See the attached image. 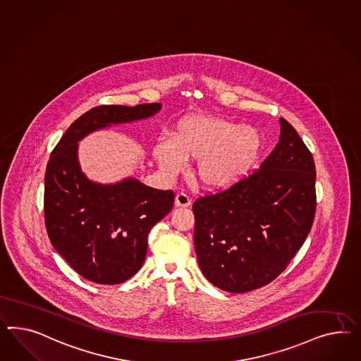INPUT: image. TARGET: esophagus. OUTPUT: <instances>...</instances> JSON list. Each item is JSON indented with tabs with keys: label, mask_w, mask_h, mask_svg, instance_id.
I'll return each mask as SVG.
<instances>
[{
	"label": "esophagus",
	"mask_w": 361,
	"mask_h": 361,
	"mask_svg": "<svg viewBox=\"0 0 361 361\" xmlns=\"http://www.w3.org/2000/svg\"><path fill=\"white\" fill-rule=\"evenodd\" d=\"M190 204H192V200L185 193H178L176 195L175 205L177 207H188Z\"/></svg>",
	"instance_id": "esophagus-1"
}]
</instances>
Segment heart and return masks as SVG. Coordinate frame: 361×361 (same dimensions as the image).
Wrapping results in <instances>:
<instances>
[{
	"instance_id": "b5f03b06",
	"label": "heart",
	"mask_w": 361,
	"mask_h": 361,
	"mask_svg": "<svg viewBox=\"0 0 361 361\" xmlns=\"http://www.w3.org/2000/svg\"><path fill=\"white\" fill-rule=\"evenodd\" d=\"M262 147L263 139L255 127L226 118L190 114L176 122L171 139L156 142L152 154L166 173H177L185 168L186 160H197V181L219 190L247 175Z\"/></svg>"
}]
</instances>
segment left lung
Returning <instances> with one entry per match:
<instances>
[{
	"label": "left lung",
	"mask_w": 361,
	"mask_h": 361,
	"mask_svg": "<svg viewBox=\"0 0 361 361\" xmlns=\"http://www.w3.org/2000/svg\"><path fill=\"white\" fill-rule=\"evenodd\" d=\"M254 173L195 200L198 265L216 288L245 293L273 281L298 252L315 215V166L294 127Z\"/></svg>",
	"instance_id": "obj_1"
}]
</instances>
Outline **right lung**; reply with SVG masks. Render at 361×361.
<instances>
[{"label": "right lung", "instance_id": "right-lung-1", "mask_svg": "<svg viewBox=\"0 0 361 361\" xmlns=\"http://www.w3.org/2000/svg\"><path fill=\"white\" fill-rule=\"evenodd\" d=\"M161 104L102 105L78 117L51 152L44 176V219L49 240L89 281L125 283L142 268L151 228L172 209L175 193L127 177L116 184L89 180L78 142L93 131L155 116Z\"/></svg>", "mask_w": 361, "mask_h": 361}]
</instances>
